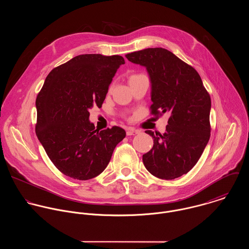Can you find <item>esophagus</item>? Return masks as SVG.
Wrapping results in <instances>:
<instances>
[{
  "instance_id": "34e87169",
  "label": "esophagus",
  "mask_w": 249,
  "mask_h": 249,
  "mask_svg": "<svg viewBox=\"0 0 249 249\" xmlns=\"http://www.w3.org/2000/svg\"><path fill=\"white\" fill-rule=\"evenodd\" d=\"M138 132H139V131L136 130V129H134V128H128V129L126 130V135H127V136H131V135L137 134Z\"/></svg>"
}]
</instances>
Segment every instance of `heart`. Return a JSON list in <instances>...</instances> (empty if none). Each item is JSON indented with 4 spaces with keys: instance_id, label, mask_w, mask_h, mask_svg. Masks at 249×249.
<instances>
[{
    "instance_id": "b5f03b06",
    "label": "heart",
    "mask_w": 249,
    "mask_h": 249,
    "mask_svg": "<svg viewBox=\"0 0 249 249\" xmlns=\"http://www.w3.org/2000/svg\"><path fill=\"white\" fill-rule=\"evenodd\" d=\"M132 76H133V75H132Z\"/></svg>"
}]
</instances>
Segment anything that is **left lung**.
<instances>
[{"label": "left lung", "mask_w": 249, "mask_h": 249, "mask_svg": "<svg viewBox=\"0 0 249 249\" xmlns=\"http://www.w3.org/2000/svg\"><path fill=\"white\" fill-rule=\"evenodd\" d=\"M125 57L147 71L151 113L171 114L164 134L145 130L153 146L142 155L143 165L156 178L182 177L197 163L210 139V95L198 72L166 49L148 48Z\"/></svg>", "instance_id": "1"}]
</instances>
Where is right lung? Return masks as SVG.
<instances>
[{
  "instance_id": "right-lung-1",
  "label": "right lung",
  "mask_w": 249,
  "mask_h": 249,
  "mask_svg": "<svg viewBox=\"0 0 249 249\" xmlns=\"http://www.w3.org/2000/svg\"><path fill=\"white\" fill-rule=\"evenodd\" d=\"M124 59L121 55L80 54L53 69L36 98L38 140L65 176L88 180L107 167L124 129H96L89 109L102 107Z\"/></svg>"
}]
</instances>
